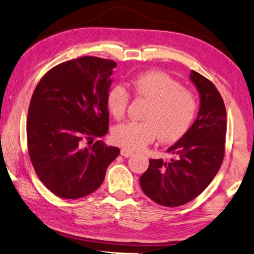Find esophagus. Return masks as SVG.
I'll return each instance as SVG.
<instances>
[{
	"mask_svg": "<svg viewBox=\"0 0 254 254\" xmlns=\"http://www.w3.org/2000/svg\"><path fill=\"white\" fill-rule=\"evenodd\" d=\"M120 154H122L124 157H129L132 154V151H129V149L127 148H123L122 151H120Z\"/></svg>",
	"mask_w": 254,
	"mask_h": 254,
	"instance_id": "1",
	"label": "esophagus"
}]
</instances>
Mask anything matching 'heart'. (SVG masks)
<instances>
[{"label":"heart","instance_id":"1","mask_svg":"<svg viewBox=\"0 0 254 254\" xmlns=\"http://www.w3.org/2000/svg\"><path fill=\"white\" fill-rule=\"evenodd\" d=\"M131 93L146 100L145 122H128L112 129L115 144L127 149H140L154 142L157 136L165 143L181 138L192 125L199 110L196 94L182 88L178 81L159 70H149L130 81ZM130 94L122 84L112 85L106 97L107 108L117 120L126 116Z\"/></svg>","mask_w":254,"mask_h":254}]
</instances>
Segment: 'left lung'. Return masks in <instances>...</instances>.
Returning <instances> with one entry per match:
<instances>
[{
  "label": "left lung",
  "mask_w": 254,
  "mask_h": 254,
  "mask_svg": "<svg viewBox=\"0 0 254 254\" xmlns=\"http://www.w3.org/2000/svg\"><path fill=\"white\" fill-rule=\"evenodd\" d=\"M190 78L200 94L196 122L168 149L174 155L171 161L151 159L139 178L144 193L165 207L185 205L198 197L217 174L225 154L227 122L222 95L196 70H191Z\"/></svg>",
  "instance_id": "obj_1"
}]
</instances>
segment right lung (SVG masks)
I'll use <instances>...</instances> for the list:
<instances>
[{
	"label": "right lung",
	"mask_w": 254,
	"mask_h": 254,
	"mask_svg": "<svg viewBox=\"0 0 254 254\" xmlns=\"http://www.w3.org/2000/svg\"><path fill=\"white\" fill-rule=\"evenodd\" d=\"M115 61L83 56L48 70L33 91L27 118L28 152L46 188L77 199L97 190L119 148L102 140L109 129L106 97ZM88 142V143H90Z\"/></svg>",
	"instance_id": "obj_1"
}]
</instances>
